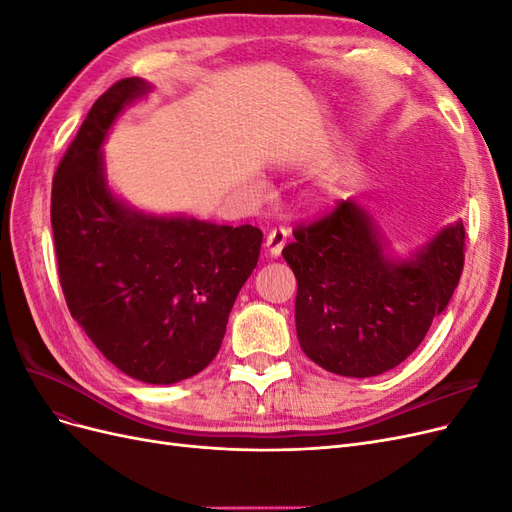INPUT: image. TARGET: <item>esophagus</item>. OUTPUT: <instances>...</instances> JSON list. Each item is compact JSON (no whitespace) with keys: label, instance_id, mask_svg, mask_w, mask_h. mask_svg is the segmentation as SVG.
Listing matches in <instances>:
<instances>
[{"label":"esophagus","instance_id":"esophagus-1","mask_svg":"<svg viewBox=\"0 0 512 512\" xmlns=\"http://www.w3.org/2000/svg\"><path fill=\"white\" fill-rule=\"evenodd\" d=\"M286 243H288V230L286 228H273L267 235V250H269L271 256H280Z\"/></svg>","mask_w":512,"mask_h":512}]
</instances>
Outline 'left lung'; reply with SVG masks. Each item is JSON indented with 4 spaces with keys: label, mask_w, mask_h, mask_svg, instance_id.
Returning a JSON list of instances; mask_svg holds the SVG:
<instances>
[{
    "label": "left lung",
    "mask_w": 512,
    "mask_h": 512,
    "mask_svg": "<svg viewBox=\"0 0 512 512\" xmlns=\"http://www.w3.org/2000/svg\"><path fill=\"white\" fill-rule=\"evenodd\" d=\"M282 256L297 277V337L316 365L371 378L421 346L459 284L466 228H442L412 260L384 256L374 222L354 198L292 230Z\"/></svg>",
    "instance_id": "1"
}]
</instances>
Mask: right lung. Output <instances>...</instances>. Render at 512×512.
<instances>
[{
	"instance_id": "add662e5",
	"label": "right lung",
	"mask_w": 512,
	"mask_h": 512,
	"mask_svg": "<svg viewBox=\"0 0 512 512\" xmlns=\"http://www.w3.org/2000/svg\"><path fill=\"white\" fill-rule=\"evenodd\" d=\"M147 91L132 76L91 106L53 177L51 224L72 318L123 374L173 384L218 354L230 309L258 262L262 232L250 224L153 218L111 194L100 147L123 106Z\"/></svg>"
}]
</instances>
